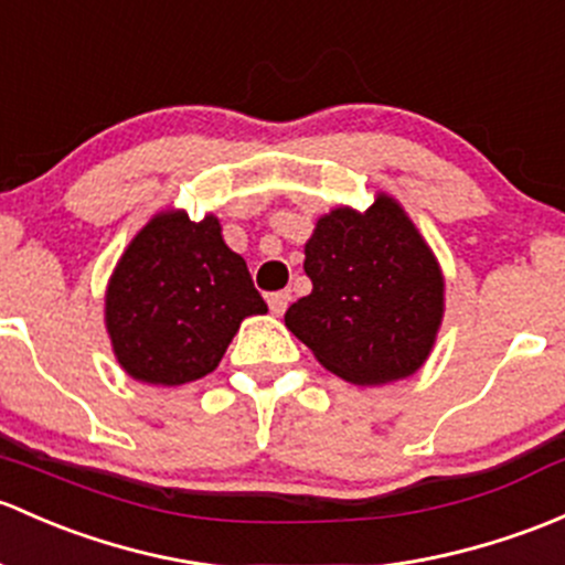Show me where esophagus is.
I'll return each instance as SVG.
<instances>
[{
    "instance_id": "obj_1",
    "label": "esophagus",
    "mask_w": 565,
    "mask_h": 565,
    "mask_svg": "<svg viewBox=\"0 0 565 565\" xmlns=\"http://www.w3.org/2000/svg\"><path fill=\"white\" fill-rule=\"evenodd\" d=\"M289 300H292V292H289V289H284V292L267 295V306H270V311L276 313V317H281V313L287 311Z\"/></svg>"
}]
</instances>
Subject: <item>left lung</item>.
<instances>
[{
    "mask_svg": "<svg viewBox=\"0 0 565 565\" xmlns=\"http://www.w3.org/2000/svg\"><path fill=\"white\" fill-rule=\"evenodd\" d=\"M302 267L313 289L284 322L328 371L352 384H387L427 360L444 278L395 200L379 194L365 213L335 207L319 218Z\"/></svg>",
    "mask_w": 565,
    "mask_h": 565,
    "instance_id": "obj_1",
    "label": "left lung"
}]
</instances>
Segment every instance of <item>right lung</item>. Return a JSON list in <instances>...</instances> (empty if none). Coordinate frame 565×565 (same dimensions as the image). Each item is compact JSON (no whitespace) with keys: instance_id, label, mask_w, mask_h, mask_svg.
Here are the masks:
<instances>
[{"instance_id":"obj_1","label":"right lung","mask_w":565,"mask_h":565,"mask_svg":"<svg viewBox=\"0 0 565 565\" xmlns=\"http://www.w3.org/2000/svg\"><path fill=\"white\" fill-rule=\"evenodd\" d=\"M265 311L218 218L192 222L183 211L159 213L135 235L105 295V322L121 367L162 387L211 373L243 319Z\"/></svg>"}]
</instances>
